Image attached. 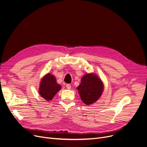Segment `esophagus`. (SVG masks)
<instances>
[{"mask_svg": "<svg viewBox=\"0 0 147 147\" xmlns=\"http://www.w3.org/2000/svg\"><path fill=\"white\" fill-rule=\"evenodd\" d=\"M66 87V88H67L68 90H70V89H71V86H70V84H67Z\"/></svg>", "mask_w": 147, "mask_h": 147, "instance_id": "obj_1", "label": "esophagus"}]
</instances>
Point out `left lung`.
Instances as JSON below:
<instances>
[{
    "label": "left lung",
    "mask_w": 147,
    "mask_h": 147,
    "mask_svg": "<svg viewBox=\"0 0 147 147\" xmlns=\"http://www.w3.org/2000/svg\"><path fill=\"white\" fill-rule=\"evenodd\" d=\"M77 90L82 102L88 105L99 98L103 86L101 80L95 74H87L81 78Z\"/></svg>",
    "instance_id": "1"
}]
</instances>
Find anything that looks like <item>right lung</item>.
Here are the masks:
<instances>
[{
  "mask_svg": "<svg viewBox=\"0 0 147 147\" xmlns=\"http://www.w3.org/2000/svg\"><path fill=\"white\" fill-rule=\"evenodd\" d=\"M61 86L56 82L55 77L48 74L41 80L39 92L40 95L47 100H52L60 90Z\"/></svg>",
  "mask_w": 147,
  "mask_h": 147,
  "instance_id": "1",
  "label": "right lung"
}]
</instances>
